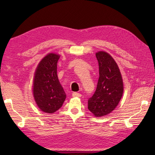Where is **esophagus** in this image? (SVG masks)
<instances>
[{"label": "esophagus", "instance_id": "1", "mask_svg": "<svg viewBox=\"0 0 155 155\" xmlns=\"http://www.w3.org/2000/svg\"><path fill=\"white\" fill-rule=\"evenodd\" d=\"M82 96L81 94L78 93H72V97H81Z\"/></svg>", "mask_w": 155, "mask_h": 155}]
</instances>
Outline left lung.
<instances>
[{
	"instance_id": "8db88e82",
	"label": "left lung",
	"mask_w": 155,
	"mask_h": 155,
	"mask_svg": "<svg viewBox=\"0 0 155 155\" xmlns=\"http://www.w3.org/2000/svg\"><path fill=\"white\" fill-rule=\"evenodd\" d=\"M96 57L99 67L96 91L88 100V108L95 117H103L114 110L123 94V82L117 62L104 51H98Z\"/></svg>"
}]
</instances>
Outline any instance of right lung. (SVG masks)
Listing matches in <instances>:
<instances>
[{
    "label": "right lung",
    "instance_id": "obj_1",
    "mask_svg": "<svg viewBox=\"0 0 155 155\" xmlns=\"http://www.w3.org/2000/svg\"><path fill=\"white\" fill-rule=\"evenodd\" d=\"M59 58L58 54H48L39 62L35 72L34 98L38 108L46 113L58 110L67 97L57 76Z\"/></svg>",
    "mask_w": 155,
    "mask_h": 155
}]
</instances>
